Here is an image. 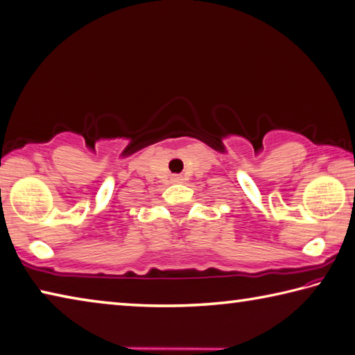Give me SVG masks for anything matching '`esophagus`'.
I'll return each mask as SVG.
<instances>
[{"label": "esophagus", "mask_w": 355, "mask_h": 355, "mask_svg": "<svg viewBox=\"0 0 355 355\" xmlns=\"http://www.w3.org/2000/svg\"><path fill=\"white\" fill-rule=\"evenodd\" d=\"M171 182H172V183H175V184H177V183H183V177H180V175H172V177H171Z\"/></svg>", "instance_id": "34e87169"}]
</instances>
